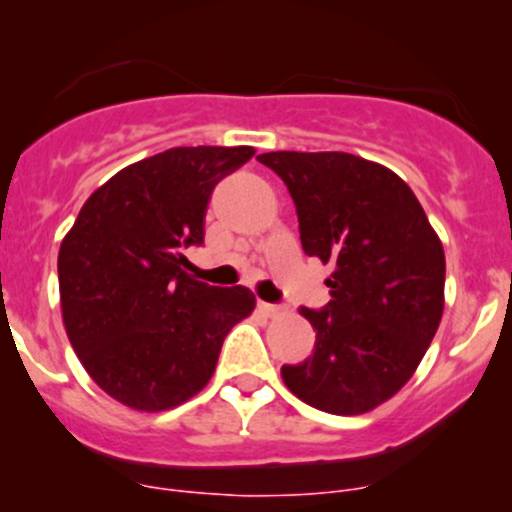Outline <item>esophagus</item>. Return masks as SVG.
<instances>
[{"label": "esophagus", "instance_id": "1", "mask_svg": "<svg viewBox=\"0 0 512 512\" xmlns=\"http://www.w3.org/2000/svg\"><path fill=\"white\" fill-rule=\"evenodd\" d=\"M257 308H260V313L262 315H267V317H274V315H279L281 310V305H276V303H267V301H257Z\"/></svg>", "mask_w": 512, "mask_h": 512}]
</instances>
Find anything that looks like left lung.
<instances>
[{
  "label": "left lung",
  "instance_id": "1",
  "mask_svg": "<svg viewBox=\"0 0 512 512\" xmlns=\"http://www.w3.org/2000/svg\"><path fill=\"white\" fill-rule=\"evenodd\" d=\"M296 204L308 257L332 264V301L301 308L315 351L281 378L330 414H366L414 375L443 317L445 252L419 199L390 168L344 151H269Z\"/></svg>",
  "mask_w": 512,
  "mask_h": 512
}]
</instances>
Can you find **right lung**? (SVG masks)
Returning a JSON list of instances; mask_svg holds the SVG:
<instances>
[{
  "label": "right lung",
  "instance_id": "1",
  "mask_svg": "<svg viewBox=\"0 0 512 512\" xmlns=\"http://www.w3.org/2000/svg\"><path fill=\"white\" fill-rule=\"evenodd\" d=\"M252 146H175L98 187L57 257L62 320L93 383L125 407L163 411L195 397L221 344L255 308L245 286L187 274L219 180Z\"/></svg>",
  "mask_w": 512,
  "mask_h": 512
}]
</instances>
